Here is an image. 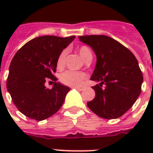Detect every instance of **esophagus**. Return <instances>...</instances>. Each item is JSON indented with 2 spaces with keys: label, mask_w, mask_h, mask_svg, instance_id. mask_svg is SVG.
<instances>
[{
  "label": "esophagus",
  "mask_w": 153,
  "mask_h": 153,
  "mask_svg": "<svg viewBox=\"0 0 153 153\" xmlns=\"http://www.w3.org/2000/svg\"><path fill=\"white\" fill-rule=\"evenodd\" d=\"M73 88H75L76 90H78V91H83V89H84V88H79V87H74Z\"/></svg>",
  "instance_id": "1"
}]
</instances>
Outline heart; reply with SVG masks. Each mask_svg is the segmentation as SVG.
I'll return each mask as SVG.
<instances>
[{
    "label": "heart",
    "mask_w": 153,
    "mask_h": 153,
    "mask_svg": "<svg viewBox=\"0 0 153 153\" xmlns=\"http://www.w3.org/2000/svg\"><path fill=\"white\" fill-rule=\"evenodd\" d=\"M79 54L84 61H86L88 59L93 58V55L91 51L86 46H82L79 48ZM65 56H66V51L64 50L59 55L57 58L56 65L57 67L60 69L63 68L65 65ZM87 79V74L85 73H81V72H74L71 70H66L60 75V82L65 85L71 87H79L82 86L84 82Z\"/></svg>",
    "instance_id": "b5f03b06"
}]
</instances>
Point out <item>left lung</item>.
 Listing matches in <instances>:
<instances>
[{"label": "left lung", "instance_id": "obj_1", "mask_svg": "<svg viewBox=\"0 0 153 153\" xmlns=\"http://www.w3.org/2000/svg\"><path fill=\"white\" fill-rule=\"evenodd\" d=\"M92 47L97 63L90 79L95 97L87 103L93 112L104 119L120 117L130 109L141 93L143 78L138 60L128 48L105 35L79 36Z\"/></svg>", "mask_w": 153, "mask_h": 153}]
</instances>
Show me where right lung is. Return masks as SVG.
Instances as JSON below:
<instances>
[{
    "label": "right lung",
    "mask_w": 153,
    "mask_h": 153,
    "mask_svg": "<svg viewBox=\"0 0 153 153\" xmlns=\"http://www.w3.org/2000/svg\"><path fill=\"white\" fill-rule=\"evenodd\" d=\"M75 38L42 36L25 44L13 57L6 87L21 113L38 121L56 113L63 105L70 88L57 82L53 74L60 53ZM51 79V90L45 87Z\"/></svg>",
    "instance_id": "1"
}]
</instances>
